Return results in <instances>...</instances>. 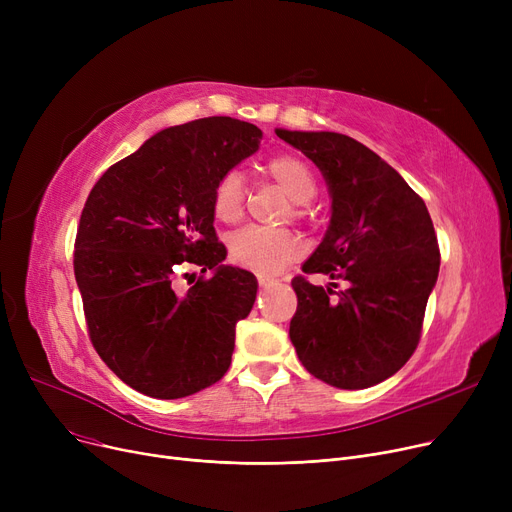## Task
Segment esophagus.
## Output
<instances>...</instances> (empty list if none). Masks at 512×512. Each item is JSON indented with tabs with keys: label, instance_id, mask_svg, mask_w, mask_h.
Here are the masks:
<instances>
[{
	"label": "esophagus",
	"instance_id": "1",
	"mask_svg": "<svg viewBox=\"0 0 512 512\" xmlns=\"http://www.w3.org/2000/svg\"><path fill=\"white\" fill-rule=\"evenodd\" d=\"M257 282H259V286H270V284H274L276 280L274 278H270V276H257Z\"/></svg>",
	"mask_w": 512,
	"mask_h": 512
}]
</instances>
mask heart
<instances>
[{"label":"heart","instance_id":"obj_1","mask_svg":"<svg viewBox=\"0 0 512 512\" xmlns=\"http://www.w3.org/2000/svg\"><path fill=\"white\" fill-rule=\"evenodd\" d=\"M267 174L292 197V215L305 218V203L313 199L317 182L311 166L297 155H276L265 164ZM247 184L238 170H226L211 188V211L224 224H234L247 207ZM303 240L297 232L286 228L247 226L234 232L228 240L230 261L257 274H276L282 267L299 259Z\"/></svg>","mask_w":512,"mask_h":512}]
</instances>
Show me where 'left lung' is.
I'll return each instance as SVG.
<instances>
[{"label":"left lung","mask_w":512,"mask_h":512,"mask_svg":"<svg viewBox=\"0 0 512 512\" xmlns=\"http://www.w3.org/2000/svg\"><path fill=\"white\" fill-rule=\"evenodd\" d=\"M324 174L330 228L294 276L290 340L305 369L344 390L380 384L405 365L421 338L440 272L438 236L423 199L386 161L338 132L276 130ZM309 273L333 278L328 289ZM345 288L334 291L337 282Z\"/></svg>","instance_id":"8db88e82"}]
</instances>
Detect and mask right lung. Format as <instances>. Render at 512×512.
Wrapping results in <instances>:
<instances>
[{"label":"right lung","mask_w":512,"mask_h":512,"mask_svg":"<svg viewBox=\"0 0 512 512\" xmlns=\"http://www.w3.org/2000/svg\"><path fill=\"white\" fill-rule=\"evenodd\" d=\"M261 139L255 124L226 116L172 126L107 168L87 197L74 278L89 338L141 394L182 398L230 367L236 324L253 309L257 280L222 265L211 188ZM188 264L214 276L188 275Z\"/></svg>","instance_id":"add662e5"}]
</instances>
